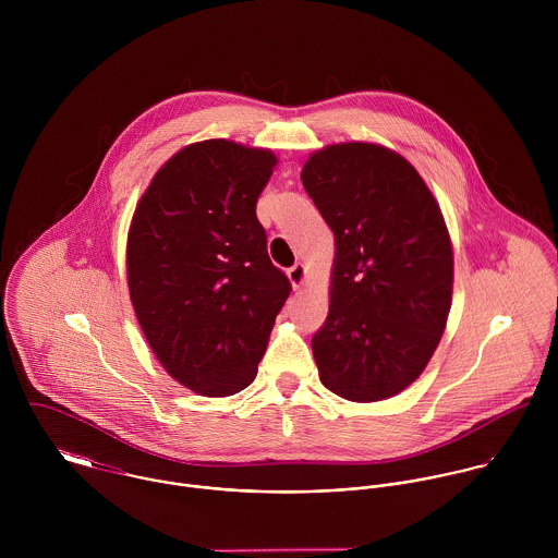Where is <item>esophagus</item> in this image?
Here are the masks:
<instances>
[{
  "label": "esophagus",
  "instance_id": "esophagus-1",
  "mask_svg": "<svg viewBox=\"0 0 558 558\" xmlns=\"http://www.w3.org/2000/svg\"><path fill=\"white\" fill-rule=\"evenodd\" d=\"M288 277H290V283L294 290H301L303 283H305V266L303 264H294L290 270H288Z\"/></svg>",
  "mask_w": 558,
  "mask_h": 558
}]
</instances>
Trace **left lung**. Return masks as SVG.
Instances as JSON below:
<instances>
[{
  "label": "left lung",
  "mask_w": 558,
  "mask_h": 558,
  "mask_svg": "<svg viewBox=\"0 0 558 558\" xmlns=\"http://www.w3.org/2000/svg\"><path fill=\"white\" fill-rule=\"evenodd\" d=\"M303 186L335 234L330 307L312 337L322 385L393 398L432 359L451 310L453 248L416 169L376 144L314 153Z\"/></svg>",
  "instance_id": "8db88e82"
}]
</instances>
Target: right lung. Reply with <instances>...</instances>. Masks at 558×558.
<instances>
[{
  "label": "right lung",
  "mask_w": 558,
  "mask_h": 558,
  "mask_svg": "<svg viewBox=\"0 0 558 558\" xmlns=\"http://www.w3.org/2000/svg\"><path fill=\"white\" fill-rule=\"evenodd\" d=\"M275 155L226 140L186 146L144 193L129 230V290L171 378L206 398L246 389L292 286L255 204Z\"/></svg>",
  "instance_id": "1"
}]
</instances>
